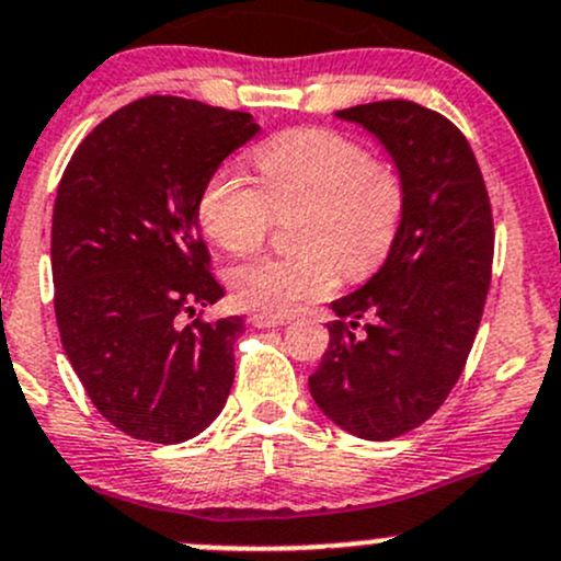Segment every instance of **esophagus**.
Instances as JSON below:
<instances>
[{
	"instance_id": "esophagus-1",
	"label": "esophagus",
	"mask_w": 561,
	"mask_h": 561,
	"mask_svg": "<svg viewBox=\"0 0 561 561\" xmlns=\"http://www.w3.org/2000/svg\"><path fill=\"white\" fill-rule=\"evenodd\" d=\"M250 322L255 328H282L287 325L285 317H274V314H263V311H255V314L250 317Z\"/></svg>"
}]
</instances>
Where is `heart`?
<instances>
[{
  "label": "heart",
  "mask_w": 561,
  "mask_h": 561,
  "mask_svg": "<svg viewBox=\"0 0 561 561\" xmlns=\"http://www.w3.org/2000/svg\"><path fill=\"white\" fill-rule=\"evenodd\" d=\"M263 191L233 172L206 182L198 220L215 244L247 255L263 244L271 209H306L298 255H268L233 271L239 304L263 314H293L330 296L339 271L350 279L374 274L398 239L405 193L398 172L370 161L355 139L328 128H296L255 152Z\"/></svg>",
  "instance_id": "b5f03b06"
}]
</instances>
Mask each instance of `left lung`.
<instances>
[{
    "instance_id": "obj_1",
    "label": "left lung",
    "mask_w": 561,
    "mask_h": 561,
    "mask_svg": "<svg viewBox=\"0 0 561 561\" xmlns=\"http://www.w3.org/2000/svg\"><path fill=\"white\" fill-rule=\"evenodd\" d=\"M335 117L385 147L405 209L385 265L330 304L339 320L309 392L341 430L389 440L427 422L462 374L492 279V206L468 139L438 112L389 99Z\"/></svg>"
}]
</instances>
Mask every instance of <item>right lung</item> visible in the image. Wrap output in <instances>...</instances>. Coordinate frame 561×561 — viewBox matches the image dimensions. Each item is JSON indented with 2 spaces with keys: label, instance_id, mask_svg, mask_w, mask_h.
Returning a JSON list of instances; mask_svg holds the SVG:
<instances>
[{
  "label": "right lung",
  "instance_id": "right-lung-1",
  "mask_svg": "<svg viewBox=\"0 0 561 561\" xmlns=\"http://www.w3.org/2000/svg\"><path fill=\"white\" fill-rule=\"evenodd\" d=\"M257 131L250 112L145 96L99 123L58 182V333L91 403L131 438H196L231 392L244 320L191 322L226 296L209 274L198 202Z\"/></svg>",
  "mask_w": 561,
  "mask_h": 561
}]
</instances>
